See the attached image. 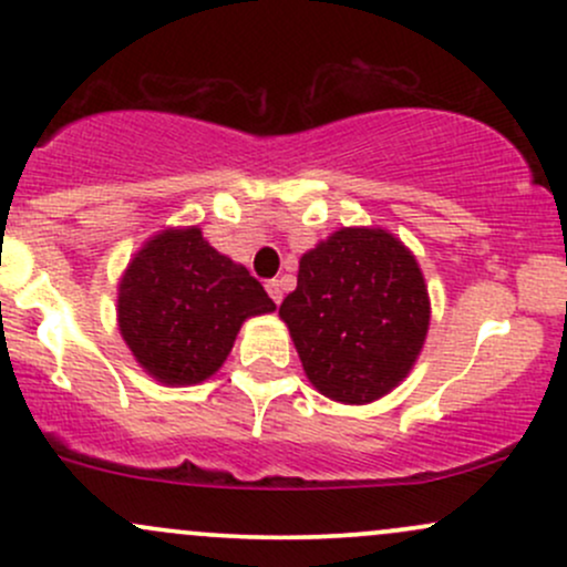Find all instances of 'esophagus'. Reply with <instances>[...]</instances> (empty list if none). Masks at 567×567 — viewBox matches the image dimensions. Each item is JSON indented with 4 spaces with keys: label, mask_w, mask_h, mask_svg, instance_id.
<instances>
[{
    "label": "esophagus",
    "mask_w": 567,
    "mask_h": 567,
    "mask_svg": "<svg viewBox=\"0 0 567 567\" xmlns=\"http://www.w3.org/2000/svg\"><path fill=\"white\" fill-rule=\"evenodd\" d=\"M266 292H269L271 301L277 306L282 303V282H279V279H269V282H266Z\"/></svg>",
    "instance_id": "obj_1"
}]
</instances>
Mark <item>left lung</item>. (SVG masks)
Wrapping results in <instances>:
<instances>
[{"mask_svg": "<svg viewBox=\"0 0 567 567\" xmlns=\"http://www.w3.org/2000/svg\"><path fill=\"white\" fill-rule=\"evenodd\" d=\"M306 375L349 405L379 400L413 368L429 328L419 264L383 229H341L301 258L279 306Z\"/></svg>", "mask_w": 567, "mask_h": 567, "instance_id": "left-lung-1", "label": "left lung"}]
</instances>
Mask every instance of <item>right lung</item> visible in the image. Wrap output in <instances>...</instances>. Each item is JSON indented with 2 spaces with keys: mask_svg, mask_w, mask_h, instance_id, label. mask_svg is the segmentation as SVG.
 I'll use <instances>...</instances> for the list:
<instances>
[{
  "mask_svg": "<svg viewBox=\"0 0 567 567\" xmlns=\"http://www.w3.org/2000/svg\"><path fill=\"white\" fill-rule=\"evenodd\" d=\"M266 311H275V301L264 285L194 226L148 239L120 282L122 338L171 386L210 379L247 317Z\"/></svg>",
  "mask_w": 567,
  "mask_h": 567,
  "instance_id": "right-lung-1",
  "label": "right lung"
}]
</instances>
